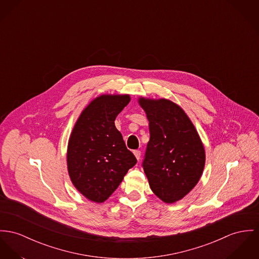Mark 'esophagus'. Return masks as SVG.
<instances>
[{
	"mask_svg": "<svg viewBox=\"0 0 259 259\" xmlns=\"http://www.w3.org/2000/svg\"><path fill=\"white\" fill-rule=\"evenodd\" d=\"M134 155H135V157H136V159L139 160L140 158H141V151H138V150H135L134 152Z\"/></svg>",
	"mask_w": 259,
	"mask_h": 259,
	"instance_id": "34e87169",
	"label": "esophagus"
}]
</instances>
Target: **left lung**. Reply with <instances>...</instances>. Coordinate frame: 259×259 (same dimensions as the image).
<instances>
[{"instance_id": "obj_1", "label": "left lung", "mask_w": 259, "mask_h": 259, "mask_svg": "<svg viewBox=\"0 0 259 259\" xmlns=\"http://www.w3.org/2000/svg\"><path fill=\"white\" fill-rule=\"evenodd\" d=\"M149 120L150 141L143 168L152 191L164 203L182 199L198 183L205 149L193 123L179 104L139 98Z\"/></svg>"}]
</instances>
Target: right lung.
Listing matches in <instances>:
<instances>
[{
	"label": "right lung",
	"mask_w": 259,
	"mask_h": 259,
	"mask_svg": "<svg viewBox=\"0 0 259 259\" xmlns=\"http://www.w3.org/2000/svg\"><path fill=\"white\" fill-rule=\"evenodd\" d=\"M130 100L129 95H101L81 111L72 130L67 149L69 177L93 202L108 199L137 162L114 123Z\"/></svg>",
	"instance_id": "right-lung-1"
}]
</instances>
